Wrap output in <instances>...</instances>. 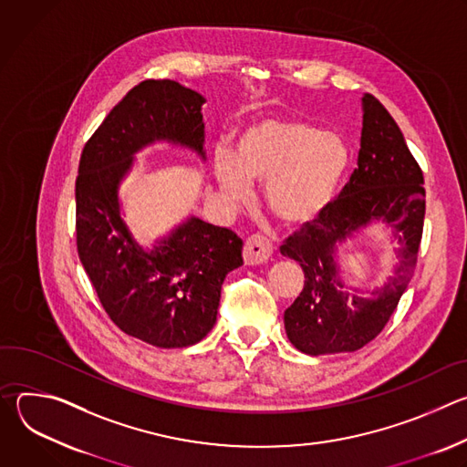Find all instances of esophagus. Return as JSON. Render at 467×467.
Listing matches in <instances>:
<instances>
[{
	"instance_id": "1",
	"label": "esophagus",
	"mask_w": 467,
	"mask_h": 467,
	"mask_svg": "<svg viewBox=\"0 0 467 467\" xmlns=\"http://www.w3.org/2000/svg\"><path fill=\"white\" fill-rule=\"evenodd\" d=\"M274 254V245L268 238H264L260 234H253L245 240L244 245V260L247 265L262 264L268 260Z\"/></svg>"
}]
</instances>
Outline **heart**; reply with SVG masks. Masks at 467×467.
Listing matches in <instances>:
<instances>
[{
	"mask_svg": "<svg viewBox=\"0 0 467 467\" xmlns=\"http://www.w3.org/2000/svg\"><path fill=\"white\" fill-rule=\"evenodd\" d=\"M349 162V146L337 132L299 118H268L240 132L234 153L220 150L214 171L231 202H247L251 182L265 184L272 214L305 227L337 202Z\"/></svg>",
	"mask_w": 467,
	"mask_h": 467,
	"instance_id": "heart-1",
	"label": "heart"
}]
</instances>
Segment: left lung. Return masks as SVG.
Wrapping results in <instances>:
<instances>
[{
    "instance_id": "8db88e82",
    "label": "left lung",
    "mask_w": 467,
    "mask_h": 467,
    "mask_svg": "<svg viewBox=\"0 0 467 467\" xmlns=\"http://www.w3.org/2000/svg\"><path fill=\"white\" fill-rule=\"evenodd\" d=\"M362 110L358 168L330 209L281 245V253L305 272L303 292L285 310V328L288 340L312 357L351 353L369 344L397 308L418 262L425 220L423 171L375 96L364 94ZM371 221L386 223L402 247L394 275L360 298L345 290L336 249Z\"/></svg>"
}]
</instances>
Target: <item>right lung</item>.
I'll use <instances>...</instances> for the list:
<instances>
[{"label":"right lung","instance_id":"1","mask_svg":"<svg viewBox=\"0 0 467 467\" xmlns=\"http://www.w3.org/2000/svg\"><path fill=\"white\" fill-rule=\"evenodd\" d=\"M203 103L177 81H142L85 144L76 179L78 253L105 312L125 335L164 349L209 335L223 279L244 264V244L192 216L146 251L121 220L118 190L135 153L157 140L205 159Z\"/></svg>","mask_w":467,"mask_h":467}]
</instances>
